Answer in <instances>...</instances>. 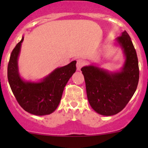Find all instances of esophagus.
<instances>
[{"label":"esophagus","mask_w":148,"mask_h":148,"mask_svg":"<svg viewBox=\"0 0 148 148\" xmlns=\"http://www.w3.org/2000/svg\"><path fill=\"white\" fill-rule=\"evenodd\" d=\"M84 65V61L82 60V59H78V60H77V70H79H79L82 68V66Z\"/></svg>","instance_id":"1"}]
</instances>
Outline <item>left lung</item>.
Segmentation results:
<instances>
[{"label":"left lung","mask_w":148,"mask_h":148,"mask_svg":"<svg viewBox=\"0 0 148 148\" xmlns=\"http://www.w3.org/2000/svg\"><path fill=\"white\" fill-rule=\"evenodd\" d=\"M125 56L119 72H108L95 66L82 68L89 104L95 111L111 116L122 111L138 87L139 66L136 51L126 31L116 38Z\"/></svg>","instance_id":"8db88e82"}]
</instances>
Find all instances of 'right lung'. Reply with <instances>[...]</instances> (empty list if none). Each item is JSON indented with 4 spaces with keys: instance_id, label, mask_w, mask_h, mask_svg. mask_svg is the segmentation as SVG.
Masks as SVG:
<instances>
[{
    "instance_id": "1",
    "label": "right lung",
    "mask_w": 148,
    "mask_h": 148,
    "mask_svg": "<svg viewBox=\"0 0 148 148\" xmlns=\"http://www.w3.org/2000/svg\"><path fill=\"white\" fill-rule=\"evenodd\" d=\"M23 37L12 51L8 65V79L10 89L21 107L35 115H46L59 106L66 84L76 71V61L57 68L38 82H26L21 78L18 58Z\"/></svg>"
}]
</instances>
